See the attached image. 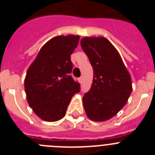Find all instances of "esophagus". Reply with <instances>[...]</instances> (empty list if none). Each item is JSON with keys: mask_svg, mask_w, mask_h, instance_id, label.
I'll use <instances>...</instances> for the list:
<instances>
[{"mask_svg": "<svg viewBox=\"0 0 155 155\" xmlns=\"http://www.w3.org/2000/svg\"><path fill=\"white\" fill-rule=\"evenodd\" d=\"M82 80H83V78H82V77H81V78H79V79H78L79 82H82Z\"/></svg>", "mask_w": 155, "mask_h": 155, "instance_id": "obj_1", "label": "esophagus"}]
</instances>
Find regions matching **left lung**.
<instances>
[{
    "label": "left lung",
    "mask_w": 155,
    "mask_h": 155,
    "mask_svg": "<svg viewBox=\"0 0 155 155\" xmlns=\"http://www.w3.org/2000/svg\"><path fill=\"white\" fill-rule=\"evenodd\" d=\"M82 50L94 71L91 89L84 94L86 115L95 122L108 120L127 102L132 91L131 77L120 53L105 37H84Z\"/></svg>",
    "instance_id": "left-lung-1"
}]
</instances>
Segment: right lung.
<instances>
[{
  "instance_id": "right-lung-1",
  "label": "right lung",
  "mask_w": 155,
  "mask_h": 155,
  "mask_svg": "<svg viewBox=\"0 0 155 155\" xmlns=\"http://www.w3.org/2000/svg\"><path fill=\"white\" fill-rule=\"evenodd\" d=\"M79 35H58L46 42L29 66L25 78L27 101L34 113L47 122L60 120L80 84L70 75L71 55Z\"/></svg>"
}]
</instances>
